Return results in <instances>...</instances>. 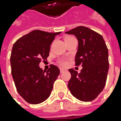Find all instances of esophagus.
<instances>
[{
	"label": "esophagus",
	"instance_id": "1",
	"mask_svg": "<svg viewBox=\"0 0 121 121\" xmlns=\"http://www.w3.org/2000/svg\"><path fill=\"white\" fill-rule=\"evenodd\" d=\"M64 71H65V69H63V68L60 69V73H63Z\"/></svg>",
	"mask_w": 121,
	"mask_h": 121
}]
</instances>
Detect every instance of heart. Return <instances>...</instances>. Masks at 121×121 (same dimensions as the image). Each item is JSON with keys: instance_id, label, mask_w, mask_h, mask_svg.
<instances>
[{"instance_id": "obj_1", "label": "heart", "mask_w": 121, "mask_h": 121, "mask_svg": "<svg viewBox=\"0 0 121 121\" xmlns=\"http://www.w3.org/2000/svg\"><path fill=\"white\" fill-rule=\"evenodd\" d=\"M67 38H69V37H67ZM58 64L61 66H66L67 65V60H65V58H61L58 60Z\"/></svg>"}]
</instances>
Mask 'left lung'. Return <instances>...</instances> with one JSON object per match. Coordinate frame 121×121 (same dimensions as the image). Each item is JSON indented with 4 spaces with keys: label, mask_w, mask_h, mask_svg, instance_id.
<instances>
[{
    "label": "left lung",
    "mask_w": 121,
    "mask_h": 121,
    "mask_svg": "<svg viewBox=\"0 0 121 121\" xmlns=\"http://www.w3.org/2000/svg\"><path fill=\"white\" fill-rule=\"evenodd\" d=\"M65 33L77 38L75 65L83 67L80 73L69 69L71 77L68 87L77 99L90 102L97 98L106 84L109 68L107 46L102 35L86 27L79 26Z\"/></svg>",
    "instance_id": "8db88e82"
}]
</instances>
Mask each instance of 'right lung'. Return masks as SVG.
<instances>
[{
  "label": "right lung",
  "instance_id": "add662e5",
  "mask_svg": "<svg viewBox=\"0 0 121 121\" xmlns=\"http://www.w3.org/2000/svg\"><path fill=\"white\" fill-rule=\"evenodd\" d=\"M60 32L34 30L13 44L11 54V74L19 95L30 104H38L48 99L60 70L51 65L46 71L39 67L49 56L50 45Z\"/></svg>",
  "mask_w": 121,
  "mask_h": 121
}]
</instances>
